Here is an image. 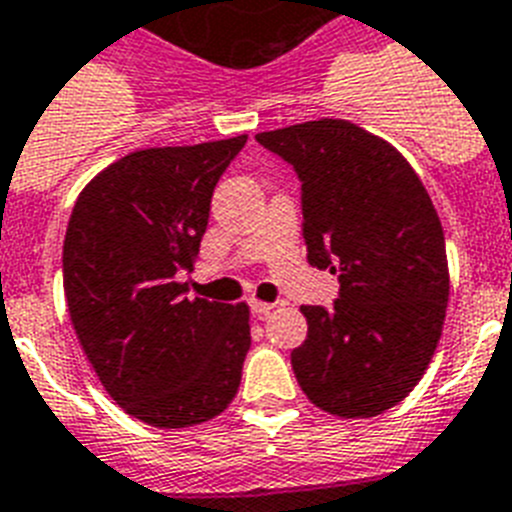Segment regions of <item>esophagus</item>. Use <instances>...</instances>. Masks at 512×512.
I'll list each match as a JSON object with an SVG mask.
<instances>
[{"mask_svg": "<svg viewBox=\"0 0 512 512\" xmlns=\"http://www.w3.org/2000/svg\"><path fill=\"white\" fill-rule=\"evenodd\" d=\"M249 307H252V315L263 318V315H268L276 305H273V302H263V299H249Z\"/></svg>", "mask_w": 512, "mask_h": 512, "instance_id": "esophagus-1", "label": "esophagus"}]
</instances>
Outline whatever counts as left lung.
Returning a JSON list of instances; mask_svg holds the SVG:
<instances>
[{"label": "left lung", "mask_w": 512, "mask_h": 512, "mask_svg": "<svg viewBox=\"0 0 512 512\" xmlns=\"http://www.w3.org/2000/svg\"><path fill=\"white\" fill-rule=\"evenodd\" d=\"M255 139L297 168L307 263L342 284L331 310L299 307L307 339L292 352L297 384L336 418L381 415L421 381L447 315V247L429 191L389 141L350 120Z\"/></svg>", "instance_id": "1"}]
</instances>
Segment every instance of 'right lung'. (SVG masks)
<instances>
[{"label":"right lung","instance_id":"obj_1","mask_svg":"<svg viewBox=\"0 0 512 512\" xmlns=\"http://www.w3.org/2000/svg\"><path fill=\"white\" fill-rule=\"evenodd\" d=\"M247 134L152 147L99 170L78 194L62 247L70 323L105 392L157 429L220 415L239 392L247 302L186 299L210 199Z\"/></svg>","mask_w":512,"mask_h":512}]
</instances>
